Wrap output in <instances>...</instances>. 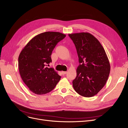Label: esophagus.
<instances>
[{
    "instance_id": "34e87169",
    "label": "esophagus",
    "mask_w": 128,
    "mask_h": 128,
    "mask_svg": "<svg viewBox=\"0 0 128 128\" xmlns=\"http://www.w3.org/2000/svg\"><path fill=\"white\" fill-rule=\"evenodd\" d=\"M66 73H67V72H65V71H62V74L63 75H65V74H66Z\"/></svg>"
}]
</instances>
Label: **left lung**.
Listing matches in <instances>:
<instances>
[{
	"instance_id": "1",
	"label": "left lung",
	"mask_w": 128,
	"mask_h": 128,
	"mask_svg": "<svg viewBox=\"0 0 128 128\" xmlns=\"http://www.w3.org/2000/svg\"><path fill=\"white\" fill-rule=\"evenodd\" d=\"M68 36L75 44L80 63L73 86L80 95L92 97L104 87L108 78L110 65L107 55L101 43L90 33Z\"/></svg>"
}]
</instances>
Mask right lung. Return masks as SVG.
Returning <instances> with one entry per match:
<instances>
[{
    "label": "right lung",
    "mask_w": 128,
    "mask_h": 128,
    "mask_svg": "<svg viewBox=\"0 0 128 128\" xmlns=\"http://www.w3.org/2000/svg\"><path fill=\"white\" fill-rule=\"evenodd\" d=\"M65 36L58 32L40 33L33 38L20 52L19 73L24 84L33 93L47 94L60 81L61 77L57 72L46 66L52 62L51 55L55 46Z\"/></svg>",
    "instance_id": "1"
}]
</instances>
